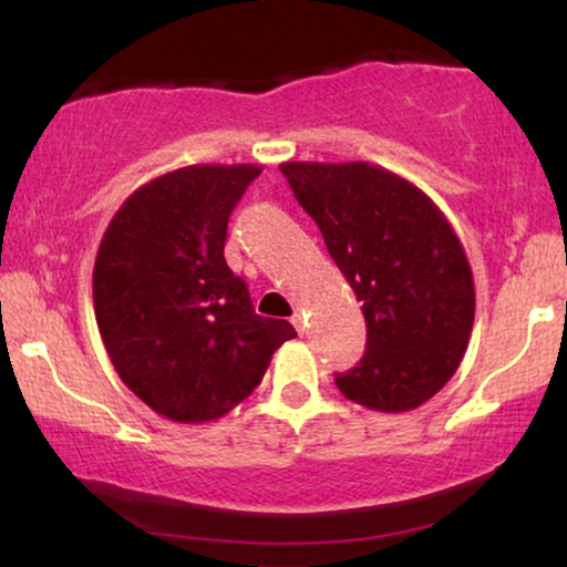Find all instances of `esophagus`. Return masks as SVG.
<instances>
[{"label":"esophagus","instance_id":"1","mask_svg":"<svg viewBox=\"0 0 567 567\" xmlns=\"http://www.w3.org/2000/svg\"><path fill=\"white\" fill-rule=\"evenodd\" d=\"M292 327H296L298 329V334H303V331L308 329V321H306V313L303 311H296V313H292Z\"/></svg>","mask_w":567,"mask_h":567}]
</instances>
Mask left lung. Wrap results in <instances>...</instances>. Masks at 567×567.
<instances>
[{
  "label": "left lung",
  "instance_id": "obj_1",
  "mask_svg": "<svg viewBox=\"0 0 567 567\" xmlns=\"http://www.w3.org/2000/svg\"><path fill=\"white\" fill-rule=\"evenodd\" d=\"M298 205L362 303L365 354L334 383L375 412H410L446 386L474 323L462 240L430 196L371 163H282Z\"/></svg>",
  "mask_w": 567,
  "mask_h": 567
}]
</instances>
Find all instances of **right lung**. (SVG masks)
Wrapping results in <instances>:
<instances>
[{
  "mask_svg": "<svg viewBox=\"0 0 567 567\" xmlns=\"http://www.w3.org/2000/svg\"><path fill=\"white\" fill-rule=\"evenodd\" d=\"M259 165H188L137 188L105 230L95 321L118 379L176 422L228 414L298 337L254 311L225 261L228 220Z\"/></svg>",
  "mask_w": 567,
  "mask_h": 567,
  "instance_id": "right-lung-1",
  "label": "right lung"
}]
</instances>
